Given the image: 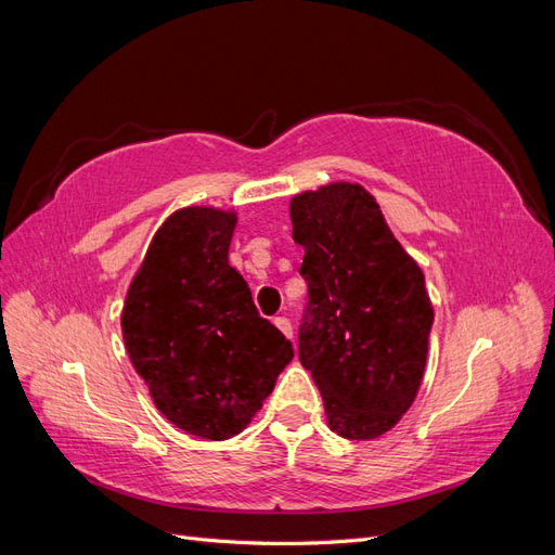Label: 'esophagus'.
I'll list each match as a JSON object with an SVG mask.
<instances>
[{
	"label": "esophagus",
	"mask_w": 555,
	"mask_h": 555,
	"mask_svg": "<svg viewBox=\"0 0 555 555\" xmlns=\"http://www.w3.org/2000/svg\"><path fill=\"white\" fill-rule=\"evenodd\" d=\"M273 324H275L284 335H287V338H294V328H292V322H289L287 317H275Z\"/></svg>",
	"instance_id": "1"
}]
</instances>
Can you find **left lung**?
<instances>
[{"label": "left lung", "instance_id": "1", "mask_svg": "<svg viewBox=\"0 0 555 555\" xmlns=\"http://www.w3.org/2000/svg\"><path fill=\"white\" fill-rule=\"evenodd\" d=\"M289 212L310 289L300 363L322 391L328 428L375 440L412 408L424 382L433 326L424 271L359 182L300 192Z\"/></svg>", "mask_w": 555, "mask_h": 555}]
</instances>
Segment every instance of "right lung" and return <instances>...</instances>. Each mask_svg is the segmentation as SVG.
<instances>
[{"label": "right lung", "mask_w": 555, "mask_h": 555, "mask_svg": "<svg viewBox=\"0 0 555 555\" xmlns=\"http://www.w3.org/2000/svg\"><path fill=\"white\" fill-rule=\"evenodd\" d=\"M236 210L188 206L157 229L122 308L131 365L155 408L180 430L229 440L249 426L292 343L259 317L229 263Z\"/></svg>", "instance_id": "add662e5"}]
</instances>
